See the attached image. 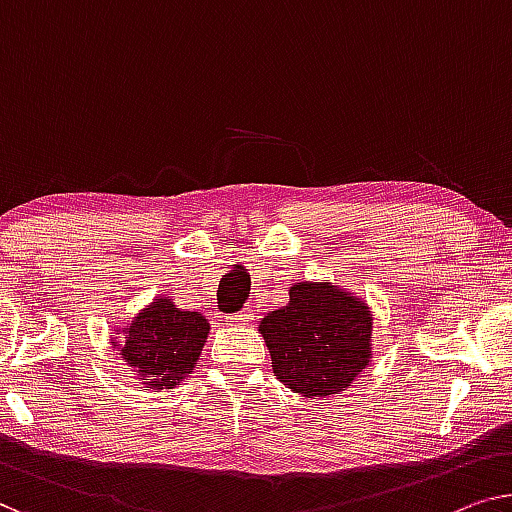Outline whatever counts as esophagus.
Masks as SVG:
<instances>
[{
  "label": "esophagus",
  "mask_w": 512,
  "mask_h": 512,
  "mask_svg": "<svg viewBox=\"0 0 512 512\" xmlns=\"http://www.w3.org/2000/svg\"><path fill=\"white\" fill-rule=\"evenodd\" d=\"M253 317H255L253 310L243 308L241 312H234V315L227 317V322H232V324H246V322H250V319H253Z\"/></svg>",
  "instance_id": "1"
}]
</instances>
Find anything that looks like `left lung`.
Segmentation results:
<instances>
[{
	"label": "left lung",
	"instance_id": "8db88e82",
	"mask_svg": "<svg viewBox=\"0 0 512 512\" xmlns=\"http://www.w3.org/2000/svg\"><path fill=\"white\" fill-rule=\"evenodd\" d=\"M259 331L276 377L303 398L345 391L370 361L368 305L331 282H296L289 303L269 312Z\"/></svg>",
	"mask_w": 512,
	"mask_h": 512
}]
</instances>
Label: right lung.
<instances>
[{
	"mask_svg": "<svg viewBox=\"0 0 512 512\" xmlns=\"http://www.w3.org/2000/svg\"><path fill=\"white\" fill-rule=\"evenodd\" d=\"M209 335L200 312L179 310L170 299H156L126 329L119 354L147 388H174L190 375Z\"/></svg>",
	"mask_w": 512,
	"mask_h": 512,
	"instance_id": "1",
	"label": "right lung"
}]
</instances>
